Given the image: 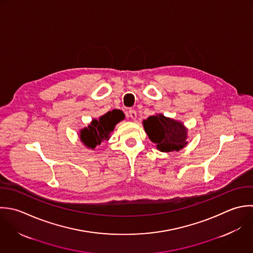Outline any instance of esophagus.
Segmentation results:
<instances>
[{
	"label": "esophagus",
	"instance_id": "34e87169",
	"mask_svg": "<svg viewBox=\"0 0 253 253\" xmlns=\"http://www.w3.org/2000/svg\"><path fill=\"white\" fill-rule=\"evenodd\" d=\"M128 115H129V117L132 120H136L137 119V112L134 109H130L129 112H128Z\"/></svg>",
	"mask_w": 253,
	"mask_h": 253
}]
</instances>
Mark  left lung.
<instances>
[{"label":"left lung","instance_id":"1","mask_svg":"<svg viewBox=\"0 0 253 253\" xmlns=\"http://www.w3.org/2000/svg\"><path fill=\"white\" fill-rule=\"evenodd\" d=\"M143 125L150 140L157 144L161 152H178L187 145V128L179 121L157 114L144 120Z\"/></svg>","mask_w":253,"mask_h":253}]
</instances>
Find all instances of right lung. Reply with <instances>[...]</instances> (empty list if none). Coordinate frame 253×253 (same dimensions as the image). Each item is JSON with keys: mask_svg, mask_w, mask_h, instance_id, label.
<instances>
[{"mask_svg": "<svg viewBox=\"0 0 253 253\" xmlns=\"http://www.w3.org/2000/svg\"><path fill=\"white\" fill-rule=\"evenodd\" d=\"M125 118L119 109L108 111L99 119H93L90 124L80 131V139L89 149H94L103 141H108L115 125Z\"/></svg>", "mask_w": 253, "mask_h": 253, "instance_id": "1", "label": "right lung"}]
</instances>
